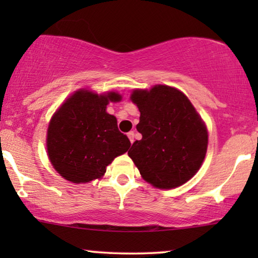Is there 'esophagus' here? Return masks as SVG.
I'll return each mask as SVG.
<instances>
[{
	"instance_id": "esophagus-1",
	"label": "esophagus",
	"mask_w": 258,
	"mask_h": 258,
	"mask_svg": "<svg viewBox=\"0 0 258 258\" xmlns=\"http://www.w3.org/2000/svg\"><path fill=\"white\" fill-rule=\"evenodd\" d=\"M128 139L130 141V143H134V139H135V133L129 132L128 133Z\"/></svg>"
}]
</instances>
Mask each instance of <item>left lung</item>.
Returning a JSON list of instances; mask_svg holds the SVG:
<instances>
[{
	"label": "left lung",
	"instance_id": "obj_1",
	"mask_svg": "<svg viewBox=\"0 0 258 258\" xmlns=\"http://www.w3.org/2000/svg\"><path fill=\"white\" fill-rule=\"evenodd\" d=\"M141 112L135 141L128 151L143 179L160 189L189 181L202 165L208 148L207 126L182 91L157 84L130 96Z\"/></svg>",
	"mask_w": 258,
	"mask_h": 258
}]
</instances>
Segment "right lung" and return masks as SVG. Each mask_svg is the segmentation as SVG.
I'll return each instance as SVG.
<instances>
[{"label":"right lung","mask_w":258,"mask_h":258,"mask_svg":"<svg viewBox=\"0 0 258 258\" xmlns=\"http://www.w3.org/2000/svg\"><path fill=\"white\" fill-rule=\"evenodd\" d=\"M122 96L115 91L95 94L80 89L55 112L47 133V151L55 170L73 183L101 178L115 157L132 146L105 111L109 102Z\"/></svg>","instance_id":"1"}]
</instances>
